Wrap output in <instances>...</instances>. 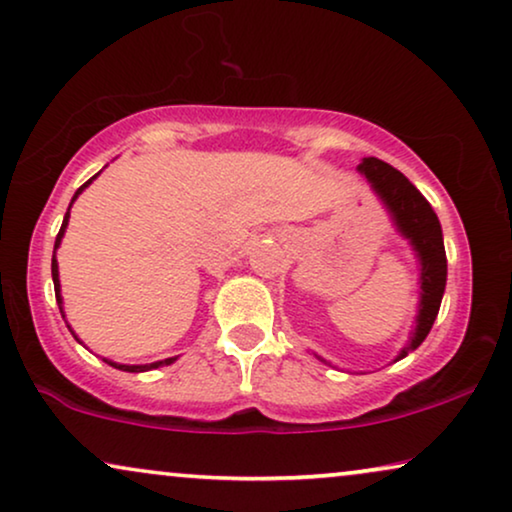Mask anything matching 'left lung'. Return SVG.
<instances>
[{
  "mask_svg": "<svg viewBox=\"0 0 512 512\" xmlns=\"http://www.w3.org/2000/svg\"><path fill=\"white\" fill-rule=\"evenodd\" d=\"M357 171L366 176L371 190L383 201L385 211L390 213L392 225L408 241V246L413 248L417 257V264H420V304H417L415 327L410 329L408 343L403 345L397 359H394V362H399L408 352L420 348L431 331V325H434L438 308H441L445 280H448L443 229L429 201L422 197V192L401 171L378 160V157H364ZM318 359L329 364L327 359Z\"/></svg>",
  "mask_w": 512,
  "mask_h": 512,
  "instance_id": "obj_1",
  "label": "left lung"
}]
</instances>
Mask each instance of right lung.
Here are the masks:
<instances>
[{
	"instance_id": "obj_1",
	"label": "right lung",
	"mask_w": 512,
	"mask_h": 512,
	"mask_svg": "<svg viewBox=\"0 0 512 512\" xmlns=\"http://www.w3.org/2000/svg\"><path fill=\"white\" fill-rule=\"evenodd\" d=\"M99 174H102V171H99ZM99 174H95L90 178V181H85L81 187H78L76 190V194L74 197H71V204H69V208H67V213H64V220H62V227H60V234H57V239H55V248H53V264H50V271H53V285H55V299H57V306H60V313H62V318H64V308H62V290H60V269H57V259H55V253H57V248H60V243H62V236H64V232H67V225H69V211H71V206H74V201L78 199V194H81L85 187H88L92 181H95V178L99 176ZM69 327V325H67ZM69 331H71V327H69ZM71 334H74V331H71ZM74 338L78 343H83L81 338H78L76 334H74ZM106 364L109 366H113V369H120V371H129V373H141V371H150V369H160V366H169V364H174L176 362V357H169V359H162V362H153V364H118V362H113V359H104Z\"/></svg>"
}]
</instances>
